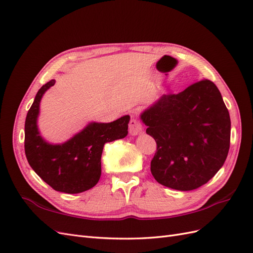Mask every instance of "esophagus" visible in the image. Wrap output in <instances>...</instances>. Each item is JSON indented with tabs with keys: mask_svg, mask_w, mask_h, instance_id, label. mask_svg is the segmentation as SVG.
Instances as JSON below:
<instances>
[{
	"mask_svg": "<svg viewBox=\"0 0 253 253\" xmlns=\"http://www.w3.org/2000/svg\"><path fill=\"white\" fill-rule=\"evenodd\" d=\"M143 131L142 126L140 124V121L137 119V118H133L129 121V125H128V132L132 136H137L141 134Z\"/></svg>",
	"mask_w": 253,
	"mask_h": 253,
	"instance_id": "34e87169",
	"label": "esophagus"
}]
</instances>
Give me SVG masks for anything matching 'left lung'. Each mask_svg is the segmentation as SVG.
Listing matches in <instances>:
<instances>
[{"label":"left lung","instance_id":"obj_1","mask_svg":"<svg viewBox=\"0 0 253 253\" xmlns=\"http://www.w3.org/2000/svg\"><path fill=\"white\" fill-rule=\"evenodd\" d=\"M140 119L157 143L151 172L160 185L191 191L223 167L230 147L231 121L220 91L201 80L178 94L163 95Z\"/></svg>","mask_w":253,"mask_h":253}]
</instances>
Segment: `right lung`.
Returning <instances> with one entry per match:
<instances>
[{"label": "right lung", "mask_w": 253, "mask_h": 253, "mask_svg": "<svg viewBox=\"0 0 253 253\" xmlns=\"http://www.w3.org/2000/svg\"><path fill=\"white\" fill-rule=\"evenodd\" d=\"M50 80L38 90L25 120V154L29 166L53 190L76 194L97 185L101 176V155L106 142L125 138L129 116L109 124L89 122L79 133L63 143H50L40 135L38 117L40 102Z\"/></svg>", "instance_id": "obj_1"}]
</instances>
